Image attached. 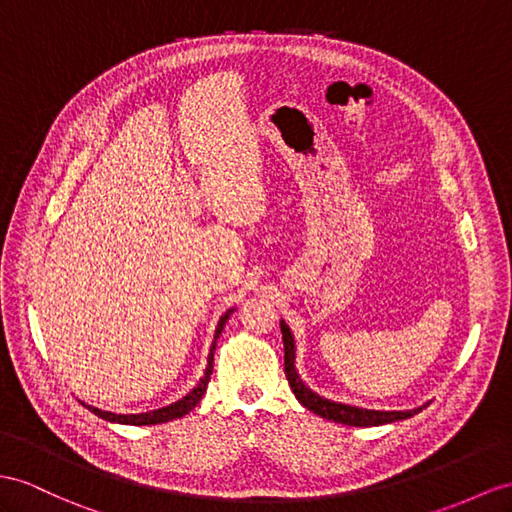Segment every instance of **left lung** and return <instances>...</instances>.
I'll use <instances>...</instances> for the list:
<instances>
[{"label":"left lung","instance_id":"obj_1","mask_svg":"<svg viewBox=\"0 0 512 512\" xmlns=\"http://www.w3.org/2000/svg\"><path fill=\"white\" fill-rule=\"evenodd\" d=\"M280 330H282V341H284V373L286 380L291 384V391L295 393L297 402L304 408L313 410L315 415L330 419L334 423H343V426H358V428H369V426H384V423H393V421H402L421 413L430 402L423 406L410 408V410H373V408H363V406H352V404H343V402H334L315 393L310 386L299 378V373L295 369V336L289 328V323L280 319Z\"/></svg>","mask_w":512,"mask_h":512}]
</instances>
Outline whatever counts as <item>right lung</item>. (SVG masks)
I'll return each instance as SVG.
<instances>
[{
    "label": "right lung",
    "instance_id": "right-lung-1",
    "mask_svg": "<svg viewBox=\"0 0 512 512\" xmlns=\"http://www.w3.org/2000/svg\"><path fill=\"white\" fill-rule=\"evenodd\" d=\"M234 306L228 308L226 313H223L219 317V323H217V330H215V339H213V345H210V354H208V360H206V369H204V376L199 378V382L193 386V389L186 393L184 397H180L178 402H173L169 406H162V408H156V410H149V413H136V415H119V413H110V410H102L97 406H91L80 400V404L84 408H89L91 413H95L97 417H102L110 423H123V426H154V423H165V421H173L178 417H184L189 415L191 410L199 404V400H202V395L206 393V386L210 382V373H213V356H215V347H217V339L219 334L223 330V326H226L228 317L234 313Z\"/></svg>",
    "mask_w": 512,
    "mask_h": 512
}]
</instances>
